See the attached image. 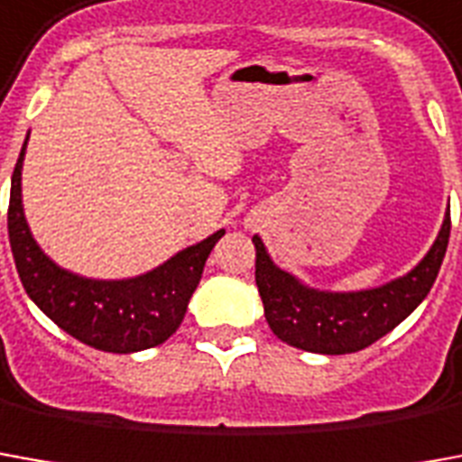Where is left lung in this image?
<instances>
[{"label":"left lung","instance_id":"obj_1","mask_svg":"<svg viewBox=\"0 0 462 462\" xmlns=\"http://www.w3.org/2000/svg\"><path fill=\"white\" fill-rule=\"evenodd\" d=\"M450 240V212L420 263L405 275L365 290H320L273 263L254 235V282L264 305V320L282 343L320 355L357 353L388 335L428 298Z\"/></svg>","mask_w":462,"mask_h":462}]
</instances>
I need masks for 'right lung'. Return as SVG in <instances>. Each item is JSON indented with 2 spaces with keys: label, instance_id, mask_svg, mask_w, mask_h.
Returning <instances> with one entry per match:
<instances>
[{
  "label": "right lung",
  "instance_id": "1",
  "mask_svg": "<svg viewBox=\"0 0 462 462\" xmlns=\"http://www.w3.org/2000/svg\"><path fill=\"white\" fill-rule=\"evenodd\" d=\"M27 140L12 175L6 227L19 280L32 302L79 343L105 353L127 355L162 345L185 318L205 263L225 230L189 245L134 277L99 280L64 270L42 250L24 217L22 167Z\"/></svg>",
  "mask_w": 462,
  "mask_h": 462
}]
</instances>
